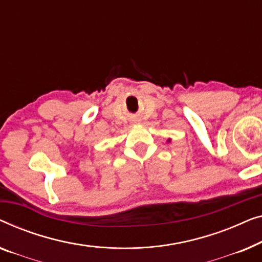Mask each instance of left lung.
Returning a JSON list of instances; mask_svg holds the SVG:
<instances>
[{
    "instance_id": "1",
    "label": "left lung",
    "mask_w": 262,
    "mask_h": 262,
    "mask_svg": "<svg viewBox=\"0 0 262 262\" xmlns=\"http://www.w3.org/2000/svg\"><path fill=\"white\" fill-rule=\"evenodd\" d=\"M169 141H171V140H169V139H168V142H169Z\"/></svg>"
}]
</instances>
